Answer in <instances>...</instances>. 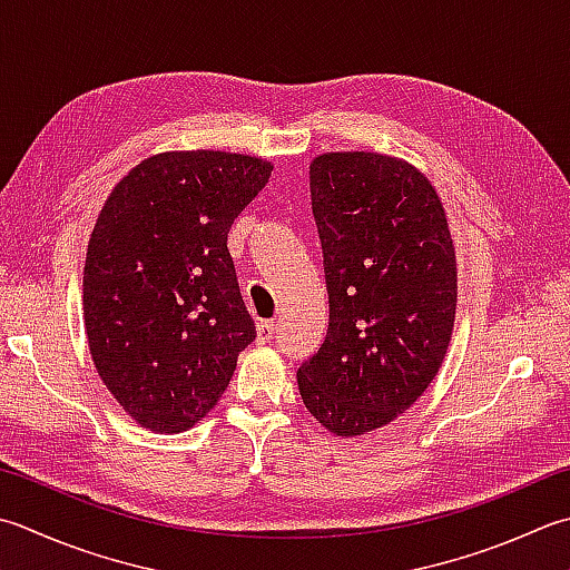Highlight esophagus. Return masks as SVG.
<instances>
[{"label": "esophagus", "mask_w": 570, "mask_h": 570, "mask_svg": "<svg viewBox=\"0 0 570 570\" xmlns=\"http://www.w3.org/2000/svg\"><path fill=\"white\" fill-rule=\"evenodd\" d=\"M274 328H276V321H259L256 323V338L262 343H269Z\"/></svg>", "instance_id": "esophagus-1"}]
</instances>
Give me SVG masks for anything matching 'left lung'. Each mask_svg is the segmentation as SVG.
Here are the masks:
<instances>
[{
    "instance_id": "obj_1",
    "label": "left lung",
    "mask_w": 570,
    "mask_h": 570,
    "mask_svg": "<svg viewBox=\"0 0 570 570\" xmlns=\"http://www.w3.org/2000/svg\"><path fill=\"white\" fill-rule=\"evenodd\" d=\"M311 205L328 286V333L298 367L306 410L358 438L415 405L448 353L456 254L438 189L407 160L323 153Z\"/></svg>"
}]
</instances>
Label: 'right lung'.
<instances>
[{
	"instance_id": "add662e5",
	"label": "right lung",
	"mask_w": 570,
	"mask_h": 570,
	"mask_svg": "<svg viewBox=\"0 0 570 570\" xmlns=\"http://www.w3.org/2000/svg\"><path fill=\"white\" fill-rule=\"evenodd\" d=\"M272 170L244 153L167 150L110 189L88 239L83 326L100 381L140 428H193L256 338L227 234Z\"/></svg>"
}]
</instances>
